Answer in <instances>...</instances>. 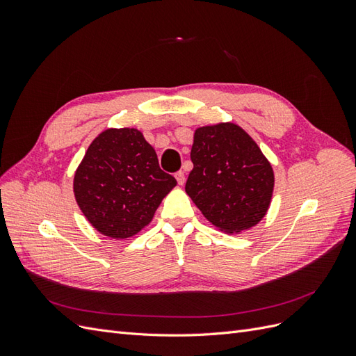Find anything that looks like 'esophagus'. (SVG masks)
<instances>
[{"mask_svg": "<svg viewBox=\"0 0 356 356\" xmlns=\"http://www.w3.org/2000/svg\"><path fill=\"white\" fill-rule=\"evenodd\" d=\"M175 178H177L179 186H182V184H184V182H186V174H184V172H182V170H178V172H177Z\"/></svg>", "mask_w": 356, "mask_h": 356, "instance_id": "1", "label": "esophagus"}]
</instances>
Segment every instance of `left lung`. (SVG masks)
Here are the masks:
<instances>
[{"mask_svg": "<svg viewBox=\"0 0 356 356\" xmlns=\"http://www.w3.org/2000/svg\"><path fill=\"white\" fill-rule=\"evenodd\" d=\"M186 191L204 218L225 233L258 224L270 207L272 165L242 127L220 123L196 129Z\"/></svg>", "mask_w": 356, "mask_h": 356, "instance_id": "8db88e82", "label": "left lung"}]
</instances>
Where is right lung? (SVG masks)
<instances>
[{"label":"right lung","mask_w":356,"mask_h":356,"mask_svg":"<svg viewBox=\"0 0 356 356\" xmlns=\"http://www.w3.org/2000/svg\"><path fill=\"white\" fill-rule=\"evenodd\" d=\"M177 179L160 169L138 129H106L93 139L74 175V196L99 233L126 239L141 232Z\"/></svg>","instance_id":"right-lung-1"}]
</instances>
